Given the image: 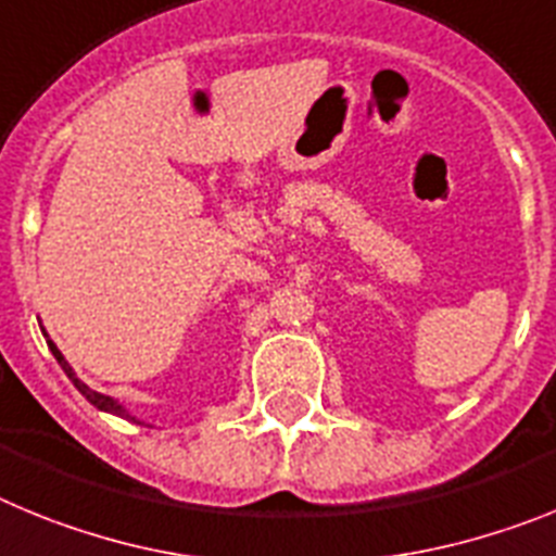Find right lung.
Segmentation results:
<instances>
[{"mask_svg": "<svg viewBox=\"0 0 556 556\" xmlns=\"http://www.w3.org/2000/svg\"><path fill=\"white\" fill-rule=\"evenodd\" d=\"M45 338H47V332H45ZM47 346H50V352H52V355H55V361H58V364H61V369L66 371V378H70L72 383H75V389H77V392L84 394V397L89 400V403L94 405V408H100V412H105V414H117V417H125V419H134V422H139L137 417H131V412H128V408H125V405H119L117 400H114V397H109V394H100V392H94V389H89V386H86L84 380L77 378V375H75V369H72V366H70V361H66L64 355H61V350H58V346L52 344L50 338H47Z\"/></svg>", "mask_w": 556, "mask_h": 556, "instance_id": "1", "label": "right lung"}]
</instances>
